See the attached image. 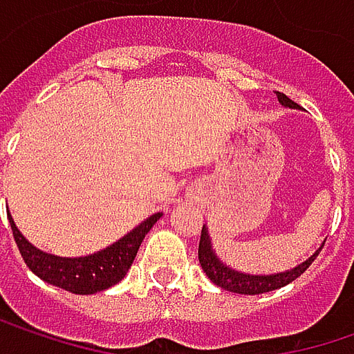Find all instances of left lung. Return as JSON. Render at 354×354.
Masks as SVG:
<instances>
[{"label": "left lung", "mask_w": 354, "mask_h": 354, "mask_svg": "<svg viewBox=\"0 0 354 354\" xmlns=\"http://www.w3.org/2000/svg\"><path fill=\"white\" fill-rule=\"evenodd\" d=\"M275 93H277V99H279V103L283 107H292V109L300 107L298 103H294L283 93H279V91H275ZM318 251L312 257H308L304 263H300L298 268H294L290 272L273 273V275H249V273L235 272V270H231V268H227L225 263L218 261V257L214 255V251L210 247L209 231H207V227H203L201 243H198V261H201V268L210 277V281L216 283L218 288H223L227 292H235V294L255 296V294H266V292H272V290H277V288H283L290 281H294L296 277H300L310 268V263L316 259Z\"/></svg>", "instance_id": "left-lung-1"}]
</instances>
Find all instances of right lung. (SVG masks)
Masks as SVG:
<instances>
[{"label": "right lung", "instance_id": "obj_1", "mask_svg": "<svg viewBox=\"0 0 354 354\" xmlns=\"http://www.w3.org/2000/svg\"><path fill=\"white\" fill-rule=\"evenodd\" d=\"M160 216H162V212L151 214L142 225H138L131 233H127L123 239L113 243L111 247H107L99 253L86 255V257H75V259L56 257V255H48V253L36 249L17 231L12 216H10V225H12L14 239H16L17 249H19L26 266L38 277H42L44 281H48L56 288L73 292V294H95V292H103V290L111 288L125 277V273L129 272V268L138 255V249L144 241V237L158 223Z\"/></svg>", "mask_w": 354, "mask_h": 354}]
</instances>
